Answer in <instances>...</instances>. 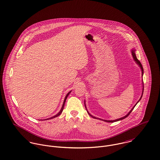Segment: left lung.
Segmentation results:
<instances>
[{
	"mask_svg": "<svg viewBox=\"0 0 160 160\" xmlns=\"http://www.w3.org/2000/svg\"><path fill=\"white\" fill-rule=\"evenodd\" d=\"M135 49H132V50H131V53H132V57H133V59H134V61L135 62V63L137 64L139 67H140V69H141V71H142V76L143 77V67H142V64L140 63V62L137 59V57H136V54H135ZM142 84H143V89H142V96H140V98L139 99V100L137 102V103L134 105V106L131 109V110L128 112V114H126L125 116H124V117H122V118H119V119H116V120H104V119H100V118H96V117H95V116H92L91 114H90V112L88 111V110H87V107H86V104H85V108H86V109H87V112L88 113V114L91 116V117H92L93 118H94V119H99V120H101V121H104V122H117V121H121V120H122V119H125L126 118H127L128 116L131 113V112L132 111V110L133 109V108H135V106L137 105V104L140 101V99H141V98H142V95H143V82H142Z\"/></svg>",
	"mask_w": 160,
	"mask_h": 160,
	"instance_id": "1",
	"label": "left lung"
}]
</instances>
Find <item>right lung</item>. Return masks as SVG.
Here are the masks:
<instances>
[{
	"mask_svg": "<svg viewBox=\"0 0 160 160\" xmlns=\"http://www.w3.org/2000/svg\"><path fill=\"white\" fill-rule=\"evenodd\" d=\"M71 93V91L70 92H69L67 94V95L65 96V98H64V102H63V104H62V108L61 109V110H60V111L56 114V115H55V116H52V117H51V118H48V119H42L43 121L44 120H49V119H53V118H56V117H58V116H59L61 113H62V111H63V109H64V105H65V101H66V99H67V97H68V95L70 94ZM41 120V119H40Z\"/></svg>",
	"mask_w": 160,
	"mask_h": 160,
	"instance_id": "add662e5",
	"label": "right lung"
}]
</instances>
